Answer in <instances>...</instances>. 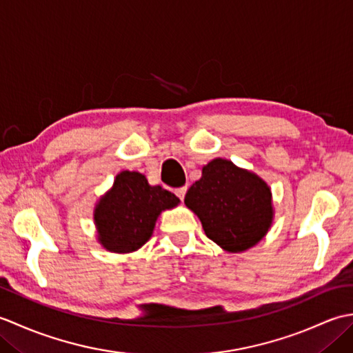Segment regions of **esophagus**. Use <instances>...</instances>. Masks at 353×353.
<instances>
[{
  "label": "esophagus",
  "instance_id": "esophagus-1",
  "mask_svg": "<svg viewBox=\"0 0 353 353\" xmlns=\"http://www.w3.org/2000/svg\"><path fill=\"white\" fill-rule=\"evenodd\" d=\"M186 190H188V188H186V186H183V188L176 190V196L181 199V200H183L185 199V194H186Z\"/></svg>",
  "mask_w": 353,
  "mask_h": 353
}]
</instances>
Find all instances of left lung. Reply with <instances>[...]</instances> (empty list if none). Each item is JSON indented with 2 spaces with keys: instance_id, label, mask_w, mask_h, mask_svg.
I'll use <instances>...</instances> for the list:
<instances>
[{
  "instance_id": "8db88e82",
  "label": "left lung",
  "mask_w": 353,
  "mask_h": 353,
  "mask_svg": "<svg viewBox=\"0 0 353 353\" xmlns=\"http://www.w3.org/2000/svg\"><path fill=\"white\" fill-rule=\"evenodd\" d=\"M185 205L199 216L209 239L229 253L256 245L273 224L272 188L256 172L223 157L201 168Z\"/></svg>"
}]
</instances>
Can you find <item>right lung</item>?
<instances>
[{"instance_id": "right-lung-1", "label": "right lung", "mask_w": 353, "mask_h": 353, "mask_svg": "<svg viewBox=\"0 0 353 353\" xmlns=\"http://www.w3.org/2000/svg\"><path fill=\"white\" fill-rule=\"evenodd\" d=\"M179 203L162 186H150L141 172H118L94 208L97 241L110 253L137 252L152 238L159 215Z\"/></svg>"}]
</instances>
